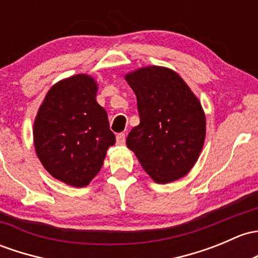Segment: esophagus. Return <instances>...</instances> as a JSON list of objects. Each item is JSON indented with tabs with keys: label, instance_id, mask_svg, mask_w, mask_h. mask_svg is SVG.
Segmentation results:
<instances>
[{
	"label": "esophagus",
	"instance_id": "esophagus-1",
	"mask_svg": "<svg viewBox=\"0 0 258 258\" xmlns=\"http://www.w3.org/2000/svg\"><path fill=\"white\" fill-rule=\"evenodd\" d=\"M124 142H126V136H124V134H118L117 136H116V143L117 145H124Z\"/></svg>",
	"mask_w": 258,
	"mask_h": 258
}]
</instances>
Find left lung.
<instances>
[{
  "instance_id": "1",
  "label": "left lung",
  "mask_w": 258,
  "mask_h": 258,
  "mask_svg": "<svg viewBox=\"0 0 258 258\" xmlns=\"http://www.w3.org/2000/svg\"><path fill=\"white\" fill-rule=\"evenodd\" d=\"M137 97L140 124L126 140L143 169L165 184L188 174L205 140L199 100L173 70L148 67L126 75Z\"/></svg>"
}]
</instances>
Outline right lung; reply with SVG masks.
Listing matches in <instances>:
<instances>
[{"mask_svg":"<svg viewBox=\"0 0 258 258\" xmlns=\"http://www.w3.org/2000/svg\"><path fill=\"white\" fill-rule=\"evenodd\" d=\"M93 78L79 74L48 91L34 121L38 158L54 178L85 186L101 169L115 143L105 108L96 102Z\"/></svg>","mask_w":258,"mask_h":258,"instance_id":"1","label":"right lung"}]
</instances>
